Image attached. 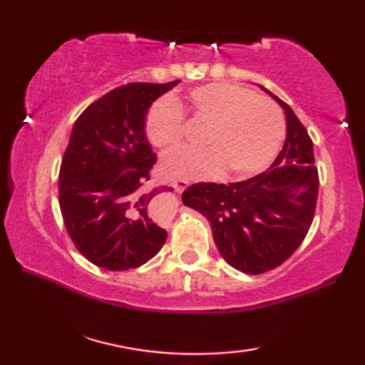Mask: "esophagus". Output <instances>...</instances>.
Listing matches in <instances>:
<instances>
[{
	"label": "esophagus",
	"instance_id": "obj_1",
	"mask_svg": "<svg viewBox=\"0 0 365 365\" xmlns=\"http://www.w3.org/2000/svg\"><path fill=\"white\" fill-rule=\"evenodd\" d=\"M173 185H174V188H175L177 192H183L185 190L190 187V182L188 180H175Z\"/></svg>",
	"mask_w": 365,
	"mask_h": 365
}]
</instances>
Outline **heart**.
<instances>
[{
  "label": "heart",
  "mask_w": 365,
  "mask_h": 365,
  "mask_svg": "<svg viewBox=\"0 0 365 365\" xmlns=\"http://www.w3.org/2000/svg\"><path fill=\"white\" fill-rule=\"evenodd\" d=\"M191 120L207 127L202 150H177L161 160V174L170 180H204L226 173L243 180L265 169L285 138V119L279 106L235 83H210L190 91ZM144 131L161 150L183 143L187 120L173 98L163 97L145 113Z\"/></svg>",
  "instance_id": "1"
}]
</instances>
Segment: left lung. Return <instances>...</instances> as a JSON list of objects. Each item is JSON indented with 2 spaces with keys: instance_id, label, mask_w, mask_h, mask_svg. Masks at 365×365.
<instances>
[{
  "instance_id": "obj_1",
  "label": "left lung",
  "mask_w": 365,
  "mask_h": 365,
  "mask_svg": "<svg viewBox=\"0 0 365 365\" xmlns=\"http://www.w3.org/2000/svg\"><path fill=\"white\" fill-rule=\"evenodd\" d=\"M267 92L287 119L285 143L271 168L243 182L195 183L182 195L185 205L210 222L222 259L246 274L274 269L298 250L319 197L312 139L292 108Z\"/></svg>"
}]
</instances>
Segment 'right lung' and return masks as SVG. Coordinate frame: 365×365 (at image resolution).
I'll list each match as a JSON object with an SVG mask.
<instances>
[{
  "instance_id": "obj_1",
  "label": "right lung",
  "mask_w": 365,
  "mask_h": 365,
  "mask_svg": "<svg viewBox=\"0 0 365 365\" xmlns=\"http://www.w3.org/2000/svg\"><path fill=\"white\" fill-rule=\"evenodd\" d=\"M177 81L130 83L76 119L59 169V207L78 252L110 271L138 268L158 254L168 232L153 221L150 187L157 155L147 141L149 106Z\"/></svg>"
}]
</instances>
